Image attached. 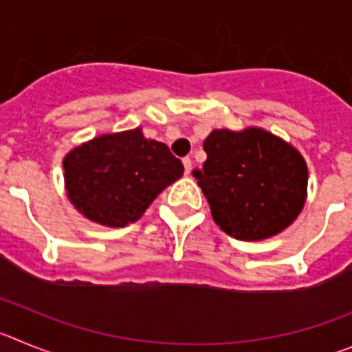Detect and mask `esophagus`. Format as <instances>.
I'll return each mask as SVG.
<instances>
[{"label": "esophagus", "mask_w": 352, "mask_h": 352, "mask_svg": "<svg viewBox=\"0 0 352 352\" xmlns=\"http://www.w3.org/2000/svg\"><path fill=\"white\" fill-rule=\"evenodd\" d=\"M184 170H186V173H189L191 172V166H192V161H191V157H184Z\"/></svg>", "instance_id": "34e87169"}]
</instances>
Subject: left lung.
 I'll return each mask as SVG.
<instances>
[{"label": "left lung", "instance_id": "8db88e82", "mask_svg": "<svg viewBox=\"0 0 352 352\" xmlns=\"http://www.w3.org/2000/svg\"><path fill=\"white\" fill-rule=\"evenodd\" d=\"M207 161L195 168L212 217L239 240H263L289 226L305 204L307 164L272 133L215 129L204 142Z\"/></svg>", "mask_w": 352, "mask_h": 352}]
</instances>
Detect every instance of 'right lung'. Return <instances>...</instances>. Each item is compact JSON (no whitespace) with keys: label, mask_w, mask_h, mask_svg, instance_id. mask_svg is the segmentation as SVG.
<instances>
[{"label":"right lung","mask_w":352,"mask_h":352,"mask_svg":"<svg viewBox=\"0 0 352 352\" xmlns=\"http://www.w3.org/2000/svg\"><path fill=\"white\" fill-rule=\"evenodd\" d=\"M63 166L75 208L113 228L140 219L154 198L184 173L182 161L168 145L145 138L140 128L101 135L74 148Z\"/></svg>","instance_id":"1"}]
</instances>
